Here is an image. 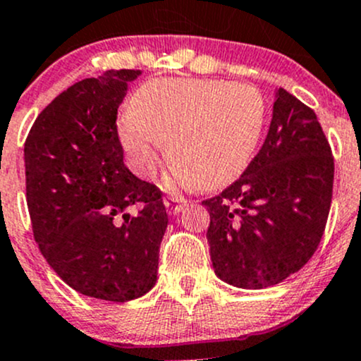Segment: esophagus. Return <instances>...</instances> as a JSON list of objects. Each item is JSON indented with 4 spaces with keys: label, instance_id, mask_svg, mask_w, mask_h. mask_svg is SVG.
<instances>
[{
    "label": "esophagus",
    "instance_id": "esophagus-1",
    "mask_svg": "<svg viewBox=\"0 0 361 361\" xmlns=\"http://www.w3.org/2000/svg\"><path fill=\"white\" fill-rule=\"evenodd\" d=\"M188 205V200L182 198V196H170V198L165 200V207L170 214H179V212Z\"/></svg>",
    "mask_w": 361,
    "mask_h": 361
}]
</instances>
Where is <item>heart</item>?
I'll return each instance as SVG.
<instances>
[{"instance_id":"obj_1","label":"heart","mask_w":361,"mask_h":361,"mask_svg":"<svg viewBox=\"0 0 361 361\" xmlns=\"http://www.w3.org/2000/svg\"><path fill=\"white\" fill-rule=\"evenodd\" d=\"M266 125V100L250 85L219 80H149L118 121L137 173L151 177L169 144L172 184L215 189L250 163Z\"/></svg>"}]
</instances>
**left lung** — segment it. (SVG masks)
I'll use <instances>...</instances> for the list:
<instances>
[{
    "label": "left lung",
    "instance_id": "obj_1",
    "mask_svg": "<svg viewBox=\"0 0 361 361\" xmlns=\"http://www.w3.org/2000/svg\"><path fill=\"white\" fill-rule=\"evenodd\" d=\"M332 184V151L317 114L278 88L261 151L240 179L202 203L215 274L257 290L299 271L322 240Z\"/></svg>",
    "mask_w": 361,
    "mask_h": 361
}]
</instances>
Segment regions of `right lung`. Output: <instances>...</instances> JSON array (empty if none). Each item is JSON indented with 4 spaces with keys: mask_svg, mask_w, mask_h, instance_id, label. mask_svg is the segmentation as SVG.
I'll return each mask as SVG.
<instances>
[{
    "mask_svg": "<svg viewBox=\"0 0 361 361\" xmlns=\"http://www.w3.org/2000/svg\"><path fill=\"white\" fill-rule=\"evenodd\" d=\"M140 71L78 81L36 118L24 146L32 233L51 269L76 292L113 302L156 283L169 224L161 192L123 163L116 114ZM143 205L137 216L128 208Z\"/></svg>",
    "mask_w": 361,
    "mask_h": 361,
    "instance_id": "add662e5",
    "label": "right lung"
}]
</instances>
